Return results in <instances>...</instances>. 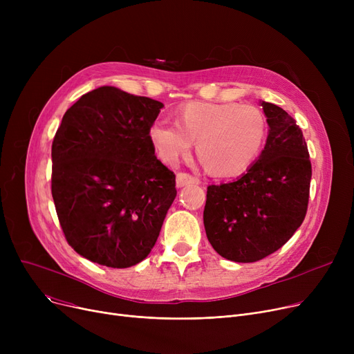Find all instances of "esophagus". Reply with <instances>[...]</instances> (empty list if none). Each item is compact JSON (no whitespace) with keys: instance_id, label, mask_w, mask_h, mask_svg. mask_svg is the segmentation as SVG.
<instances>
[{"instance_id":"1","label":"esophagus","mask_w":354,"mask_h":354,"mask_svg":"<svg viewBox=\"0 0 354 354\" xmlns=\"http://www.w3.org/2000/svg\"><path fill=\"white\" fill-rule=\"evenodd\" d=\"M199 179L196 176H192L191 174L187 172H179L176 175V187L178 188H183V187H188V185H198Z\"/></svg>"}]
</instances>
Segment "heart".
<instances>
[{"instance_id": "b5f03b06", "label": "heart", "mask_w": 354, "mask_h": 354, "mask_svg": "<svg viewBox=\"0 0 354 354\" xmlns=\"http://www.w3.org/2000/svg\"><path fill=\"white\" fill-rule=\"evenodd\" d=\"M268 123L261 110L251 104L189 102L176 123L158 119L149 127L159 159L175 165L196 142V155L205 171L215 176H236L248 171L267 142Z\"/></svg>"}]
</instances>
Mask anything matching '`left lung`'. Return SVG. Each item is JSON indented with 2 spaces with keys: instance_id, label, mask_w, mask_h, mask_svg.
Instances as JSON below:
<instances>
[{
  "instance_id": "left-lung-1",
  "label": "left lung",
  "mask_w": 354,
  "mask_h": 354,
  "mask_svg": "<svg viewBox=\"0 0 354 354\" xmlns=\"http://www.w3.org/2000/svg\"><path fill=\"white\" fill-rule=\"evenodd\" d=\"M270 126L259 159L235 182L209 185L203 225L214 250L255 263L280 250L307 214L311 162L301 129L286 110L263 102Z\"/></svg>"
}]
</instances>
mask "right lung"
Returning <instances> with one entry per match:
<instances>
[{
    "label": "right lung",
    "mask_w": 354,
    "mask_h": 354,
    "mask_svg": "<svg viewBox=\"0 0 354 354\" xmlns=\"http://www.w3.org/2000/svg\"><path fill=\"white\" fill-rule=\"evenodd\" d=\"M163 104L103 86L63 116L51 146V195L68 245L93 263L145 259L176 196L175 174L155 156L149 127Z\"/></svg>",
    "instance_id": "add662e5"
}]
</instances>
